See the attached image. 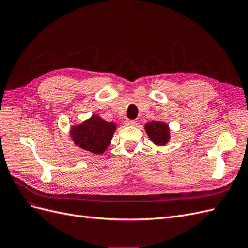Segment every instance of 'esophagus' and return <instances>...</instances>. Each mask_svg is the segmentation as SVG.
Returning <instances> with one entry per match:
<instances>
[{
  "label": "esophagus",
  "mask_w": 248,
  "mask_h": 248,
  "mask_svg": "<svg viewBox=\"0 0 248 248\" xmlns=\"http://www.w3.org/2000/svg\"><path fill=\"white\" fill-rule=\"evenodd\" d=\"M125 124L127 125V126H136V125H138V121H136V120H126L125 121Z\"/></svg>",
  "instance_id": "34e87169"
}]
</instances>
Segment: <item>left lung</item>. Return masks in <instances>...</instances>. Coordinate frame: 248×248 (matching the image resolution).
<instances>
[{"instance_id":"1","label":"left lung","mask_w":248,"mask_h":248,"mask_svg":"<svg viewBox=\"0 0 248 248\" xmlns=\"http://www.w3.org/2000/svg\"><path fill=\"white\" fill-rule=\"evenodd\" d=\"M146 131L149 138L156 145H164L170 139V130L167 124L159 121H152L146 124Z\"/></svg>"}]
</instances>
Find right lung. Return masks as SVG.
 Segmentation results:
<instances>
[{
  "instance_id": "add662e5",
  "label": "right lung",
  "mask_w": 248,
  "mask_h": 248,
  "mask_svg": "<svg viewBox=\"0 0 248 248\" xmlns=\"http://www.w3.org/2000/svg\"><path fill=\"white\" fill-rule=\"evenodd\" d=\"M115 130L114 123L104 121L94 115L88 121L73 127L71 136L76 145L90 152L101 154L109 146Z\"/></svg>"
}]
</instances>
